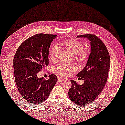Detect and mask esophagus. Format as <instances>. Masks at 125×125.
Masks as SVG:
<instances>
[{
	"mask_svg": "<svg viewBox=\"0 0 125 125\" xmlns=\"http://www.w3.org/2000/svg\"><path fill=\"white\" fill-rule=\"evenodd\" d=\"M64 81V79L63 78H62L61 77H58V81L59 82H62Z\"/></svg>",
	"mask_w": 125,
	"mask_h": 125,
	"instance_id": "34e87169",
	"label": "esophagus"
}]
</instances>
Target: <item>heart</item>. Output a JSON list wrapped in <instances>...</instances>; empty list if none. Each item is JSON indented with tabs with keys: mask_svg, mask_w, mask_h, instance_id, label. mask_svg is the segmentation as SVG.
Returning <instances> with one entry per match:
<instances>
[{
	"mask_svg": "<svg viewBox=\"0 0 125 125\" xmlns=\"http://www.w3.org/2000/svg\"><path fill=\"white\" fill-rule=\"evenodd\" d=\"M67 51L73 54L75 61L80 64H84L88 61L89 53L88 51L83 49L84 45L81 41L76 39H71L64 41L59 44ZM60 50L57 46H54L50 52L49 57L52 61L56 62L59 57ZM77 70L76 66L74 64H59L55 68V72L57 74L63 76L71 75L72 72Z\"/></svg>",
	"mask_w": 125,
	"mask_h": 125,
	"instance_id": "obj_1",
	"label": "heart"
}]
</instances>
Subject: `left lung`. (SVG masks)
Wrapping results in <instances>:
<instances>
[{"mask_svg": "<svg viewBox=\"0 0 125 125\" xmlns=\"http://www.w3.org/2000/svg\"><path fill=\"white\" fill-rule=\"evenodd\" d=\"M90 41V54L86 66L76 75L84 81L79 85L71 80L72 86L68 92L70 99L77 105H87L100 94L106 83L110 70V57L103 42L97 36L86 34L77 36Z\"/></svg>", "mask_w": 125, "mask_h": 125, "instance_id": "obj_1", "label": "left lung"}]
</instances>
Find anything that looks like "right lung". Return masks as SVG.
Wrapping results in <instances>:
<instances>
[{
  "instance_id": "add662e5",
  "label": "right lung",
  "mask_w": 125,
  "mask_h": 125,
  "mask_svg": "<svg viewBox=\"0 0 125 125\" xmlns=\"http://www.w3.org/2000/svg\"><path fill=\"white\" fill-rule=\"evenodd\" d=\"M57 35L39 33L28 38L17 50L13 61L18 89L30 104L45 101L57 81V76L49 75L48 80L39 79L38 73L49 64V48Z\"/></svg>"
}]
</instances>
